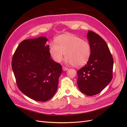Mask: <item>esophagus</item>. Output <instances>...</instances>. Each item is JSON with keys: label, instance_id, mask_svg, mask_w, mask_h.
<instances>
[{"label": "esophagus", "instance_id": "1", "mask_svg": "<svg viewBox=\"0 0 127 127\" xmlns=\"http://www.w3.org/2000/svg\"><path fill=\"white\" fill-rule=\"evenodd\" d=\"M63 69L64 71H66V70H67L68 69V68L67 67H63Z\"/></svg>", "mask_w": 127, "mask_h": 127}]
</instances>
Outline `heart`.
<instances>
[{
  "instance_id": "1",
  "label": "heart",
  "mask_w": 127,
  "mask_h": 127,
  "mask_svg": "<svg viewBox=\"0 0 127 127\" xmlns=\"http://www.w3.org/2000/svg\"><path fill=\"white\" fill-rule=\"evenodd\" d=\"M55 43L49 46V53L56 63H60L65 54L66 61L76 67L86 64L91 55V47L86 40L72 34H63L57 37Z\"/></svg>"
}]
</instances>
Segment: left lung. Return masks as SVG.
Masks as SVG:
<instances>
[{"label": "left lung", "instance_id": "1", "mask_svg": "<svg viewBox=\"0 0 127 127\" xmlns=\"http://www.w3.org/2000/svg\"><path fill=\"white\" fill-rule=\"evenodd\" d=\"M91 47L90 58L85 66L77 71L79 90L88 96L101 92L112 79L113 59L105 41L97 34L88 31Z\"/></svg>", "mask_w": 127, "mask_h": 127}]
</instances>
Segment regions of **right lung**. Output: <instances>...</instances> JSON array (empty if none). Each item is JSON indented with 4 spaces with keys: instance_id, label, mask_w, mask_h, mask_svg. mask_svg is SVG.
Wrapping results in <instances>:
<instances>
[{
    "instance_id": "obj_1",
    "label": "right lung",
    "mask_w": 127,
    "mask_h": 127,
    "mask_svg": "<svg viewBox=\"0 0 127 127\" xmlns=\"http://www.w3.org/2000/svg\"><path fill=\"white\" fill-rule=\"evenodd\" d=\"M47 41L44 36L23 41L11 62L19 90L39 102L47 101L53 97L63 72L61 65L51 58Z\"/></svg>"
}]
</instances>
